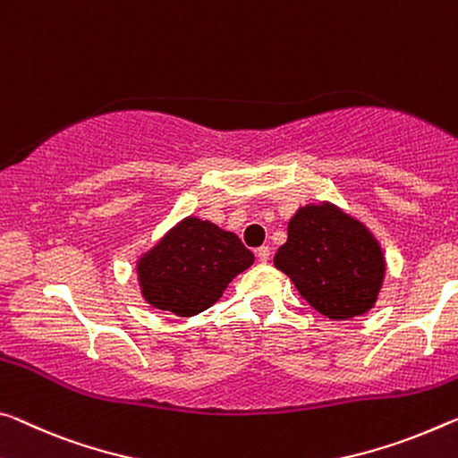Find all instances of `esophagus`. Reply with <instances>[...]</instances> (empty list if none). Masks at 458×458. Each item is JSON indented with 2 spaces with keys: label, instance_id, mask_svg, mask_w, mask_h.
I'll use <instances>...</instances> for the list:
<instances>
[{
  "label": "esophagus",
  "instance_id": "1",
  "mask_svg": "<svg viewBox=\"0 0 458 458\" xmlns=\"http://www.w3.org/2000/svg\"><path fill=\"white\" fill-rule=\"evenodd\" d=\"M257 257H259V260L260 263H267L268 260V257H271V249H268L267 244H263V246H259L257 249Z\"/></svg>",
  "mask_w": 458,
  "mask_h": 458
}]
</instances>
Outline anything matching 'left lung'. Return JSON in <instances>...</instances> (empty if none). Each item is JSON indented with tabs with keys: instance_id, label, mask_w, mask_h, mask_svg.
Wrapping results in <instances>:
<instances>
[{
	"instance_id": "1",
	"label": "left lung",
	"mask_w": 458,
	"mask_h": 458,
	"mask_svg": "<svg viewBox=\"0 0 458 458\" xmlns=\"http://www.w3.org/2000/svg\"><path fill=\"white\" fill-rule=\"evenodd\" d=\"M275 267L330 320H348L371 310L386 275L379 242L332 203L297 209Z\"/></svg>"
}]
</instances>
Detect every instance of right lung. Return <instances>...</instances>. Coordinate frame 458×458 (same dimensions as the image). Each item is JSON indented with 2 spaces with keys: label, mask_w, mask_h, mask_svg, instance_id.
<instances>
[{
  "label": "right lung",
  "mask_w": 458,
  "mask_h": 458,
  "mask_svg": "<svg viewBox=\"0 0 458 458\" xmlns=\"http://www.w3.org/2000/svg\"><path fill=\"white\" fill-rule=\"evenodd\" d=\"M252 260L236 234L190 216L138 260V281L152 308L190 318L220 300Z\"/></svg>",
  "instance_id": "obj_1"
}]
</instances>
